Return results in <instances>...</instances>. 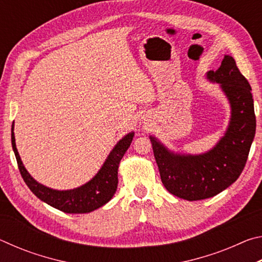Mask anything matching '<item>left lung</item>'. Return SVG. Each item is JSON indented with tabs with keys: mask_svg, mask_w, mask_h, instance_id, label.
Returning <instances> with one entry per match:
<instances>
[{
	"mask_svg": "<svg viewBox=\"0 0 262 262\" xmlns=\"http://www.w3.org/2000/svg\"><path fill=\"white\" fill-rule=\"evenodd\" d=\"M206 79L219 84L230 105V119L223 136L201 154L178 152L149 135L161 179L168 192L187 201L215 196L236 181L245 166L255 135L252 89L232 56L224 55L216 72Z\"/></svg>",
	"mask_w": 262,
	"mask_h": 262,
	"instance_id": "1",
	"label": "left lung"
}]
</instances>
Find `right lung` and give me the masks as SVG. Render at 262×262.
Returning a JSON list of instances; mask_svg holds the SVG:
<instances>
[{
	"instance_id": "add662e5",
	"label": "right lung",
	"mask_w": 262,
	"mask_h": 262,
	"mask_svg": "<svg viewBox=\"0 0 262 262\" xmlns=\"http://www.w3.org/2000/svg\"><path fill=\"white\" fill-rule=\"evenodd\" d=\"M15 121L11 126V144L18 164L20 174L25 184L35 196L51 207L67 214H86L106 205L117 192L118 168L120 161L126 154L134 139L135 133L129 132L117 142L108 156L106 157L98 172L88 181L73 189H54L38 183L26 170L21 162L15 140Z\"/></svg>"
}]
</instances>
